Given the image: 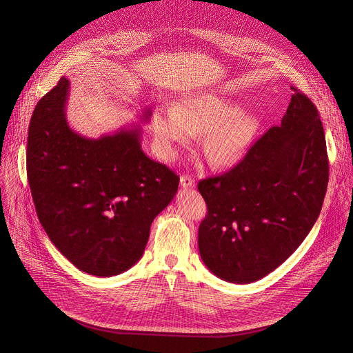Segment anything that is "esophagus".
Segmentation results:
<instances>
[{"mask_svg": "<svg viewBox=\"0 0 353 353\" xmlns=\"http://www.w3.org/2000/svg\"><path fill=\"white\" fill-rule=\"evenodd\" d=\"M180 184L183 189H193L194 188V179L189 174H181L180 176Z\"/></svg>", "mask_w": 353, "mask_h": 353, "instance_id": "esophagus-1", "label": "esophagus"}]
</instances>
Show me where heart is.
I'll list each match as a JSON object with an SVG mask.
<instances>
[{
  "label": "heart",
  "mask_w": 353,
  "mask_h": 353,
  "mask_svg": "<svg viewBox=\"0 0 353 353\" xmlns=\"http://www.w3.org/2000/svg\"><path fill=\"white\" fill-rule=\"evenodd\" d=\"M152 125L165 156H173L179 145L203 136L201 150L214 167H233L242 161L257 130L254 116L213 92H199L173 108L157 110Z\"/></svg>",
  "instance_id": "obj_1"
}]
</instances>
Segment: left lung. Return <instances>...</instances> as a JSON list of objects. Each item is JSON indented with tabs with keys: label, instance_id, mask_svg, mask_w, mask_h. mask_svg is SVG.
Returning <instances> with one entry per match:
<instances>
[{
	"label": "left lung",
	"instance_id": "left-lung-1",
	"mask_svg": "<svg viewBox=\"0 0 353 353\" xmlns=\"http://www.w3.org/2000/svg\"><path fill=\"white\" fill-rule=\"evenodd\" d=\"M274 125L228 173L200 180L208 205L199 252L230 283H252L301 246L322 210L329 180L318 108L298 88Z\"/></svg>",
	"mask_w": 353,
	"mask_h": 353
}]
</instances>
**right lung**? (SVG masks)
<instances>
[{"instance_id":"add662e5","label":"right lung","mask_w":353,"mask_h":353,"mask_svg":"<svg viewBox=\"0 0 353 353\" xmlns=\"http://www.w3.org/2000/svg\"><path fill=\"white\" fill-rule=\"evenodd\" d=\"M70 81L37 103L27 139V176L37 216L77 269L116 276L144 253L154 217L173 200L179 176L141 150V127L87 139L65 119ZM150 110L141 120L147 121Z\"/></svg>"}]
</instances>
